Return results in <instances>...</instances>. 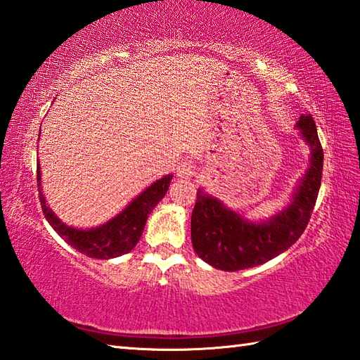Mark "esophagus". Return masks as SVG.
<instances>
[{"label": "esophagus", "instance_id": "esophagus-1", "mask_svg": "<svg viewBox=\"0 0 360 360\" xmlns=\"http://www.w3.org/2000/svg\"><path fill=\"white\" fill-rule=\"evenodd\" d=\"M195 175V165L191 161H181L177 167V177L181 180L193 179Z\"/></svg>", "mask_w": 360, "mask_h": 360}]
</instances>
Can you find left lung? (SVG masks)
I'll list each match as a JSON object with an SVG mask.
<instances>
[{
	"instance_id": "obj_1",
	"label": "left lung",
	"mask_w": 360,
	"mask_h": 360,
	"mask_svg": "<svg viewBox=\"0 0 360 360\" xmlns=\"http://www.w3.org/2000/svg\"><path fill=\"white\" fill-rule=\"evenodd\" d=\"M295 130L310 148L309 165L287 205L276 214L249 219L203 188L198 189L191 240L195 254L210 266L222 271L259 266L285 252L306 230L321 186L323 148L310 114H302Z\"/></svg>"
}]
</instances>
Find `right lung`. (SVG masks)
Returning a JSON list of instances; mask_svg holds the SVG:
<instances>
[{"instance_id":"add662e5","label":"right lung","mask_w":360,"mask_h":360,"mask_svg":"<svg viewBox=\"0 0 360 360\" xmlns=\"http://www.w3.org/2000/svg\"><path fill=\"white\" fill-rule=\"evenodd\" d=\"M40 177H42V172H40V165L37 162V186L40 203H42L45 219L54 229V232L69 246L77 249L78 252L91 257V259L110 260L128 254L136 246L142 235V230L146 227L148 214L152 213L157 203L166 195L174 175L167 174L155 180L147 188L142 189L138 195H134L127 203L125 208H122L116 216L94 227H73L60 221L56 213L49 207V203H46L42 189V179Z\"/></svg>"}]
</instances>
